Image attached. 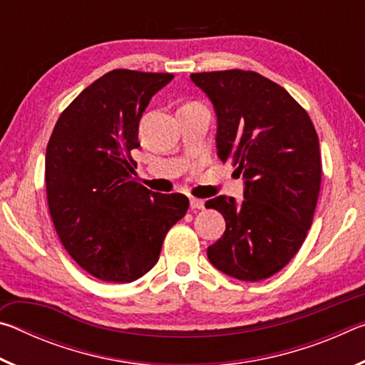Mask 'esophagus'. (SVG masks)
<instances>
[{
    "label": "esophagus",
    "instance_id": "esophagus-1",
    "mask_svg": "<svg viewBox=\"0 0 365 365\" xmlns=\"http://www.w3.org/2000/svg\"><path fill=\"white\" fill-rule=\"evenodd\" d=\"M190 207L193 211H200V209H205V201L197 200V197H190Z\"/></svg>",
    "mask_w": 365,
    "mask_h": 365
}]
</instances>
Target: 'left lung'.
I'll return each instance as SVG.
<instances>
[{"instance_id": "8db88e82", "label": "left lung", "mask_w": 365, "mask_h": 365, "mask_svg": "<svg viewBox=\"0 0 365 365\" xmlns=\"http://www.w3.org/2000/svg\"><path fill=\"white\" fill-rule=\"evenodd\" d=\"M217 117L222 163L243 177V201L215 196L225 219L207 259L225 275L259 282L292 261L316 211L322 164L311 119L285 88L251 71L191 73Z\"/></svg>"}]
</instances>
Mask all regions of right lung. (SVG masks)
Instances as JSON below:
<instances>
[{
	"label": "right lung",
	"instance_id": "1",
	"mask_svg": "<svg viewBox=\"0 0 365 365\" xmlns=\"http://www.w3.org/2000/svg\"><path fill=\"white\" fill-rule=\"evenodd\" d=\"M172 73L115 69L80 93L54 125L45 182L54 228L80 267L96 279L128 283L159 261L169 228L188 197L135 182L130 151L151 98Z\"/></svg>",
	"mask_w": 365,
	"mask_h": 365
}]
</instances>
